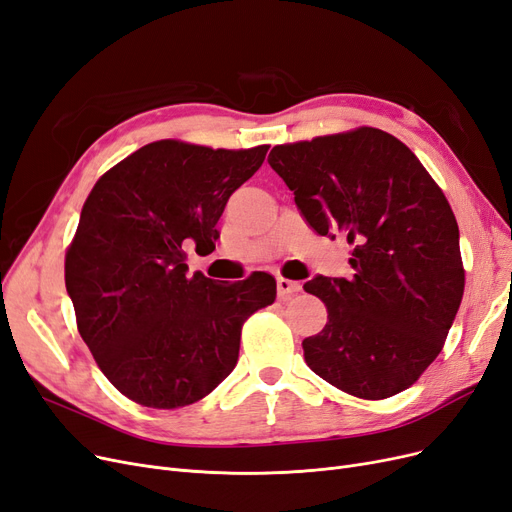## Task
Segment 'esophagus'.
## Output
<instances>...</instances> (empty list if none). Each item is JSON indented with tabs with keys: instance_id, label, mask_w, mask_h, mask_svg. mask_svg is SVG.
<instances>
[{
	"instance_id": "esophagus-1",
	"label": "esophagus",
	"mask_w": 512,
	"mask_h": 512,
	"mask_svg": "<svg viewBox=\"0 0 512 512\" xmlns=\"http://www.w3.org/2000/svg\"><path fill=\"white\" fill-rule=\"evenodd\" d=\"M276 288H278V297L280 299H288L293 297L301 291V284L299 282H293V280H286V278H278L276 280Z\"/></svg>"
}]
</instances>
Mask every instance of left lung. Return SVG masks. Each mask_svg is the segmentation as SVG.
<instances>
[{
  "label": "left lung",
  "mask_w": 512,
  "mask_h": 512,
  "mask_svg": "<svg viewBox=\"0 0 512 512\" xmlns=\"http://www.w3.org/2000/svg\"><path fill=\"white\" fill-rule=\"evenodd\" d=\"M268 163L311 228L351 244L349 280L303 286L328 309L303 341L307 366L362 399L408 389L439 355L464 293L448 198L406 144L374 127L274 146Z\"/></svg>",
  "instance_id": "obj_1"
}]
</instances>
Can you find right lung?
Wrapping results in <instances>:
<instances>
[{
	"label": "right lung",
	"instance_id": "1",
	"mask_svg": "<svg viewBox=\"0 0 512 512\" xmlns=\"http://www.w3.org/2000/svg\"><path fill=\"white\" fill-rule=\"evenodd\" d=\"M268 148L159 140L87 196L66 251V293L96 364L136 404L173 410L209 395L238 362L244 320L274 303L270 274L217 284L186 263L190 244L215 249L228 198Z\"/></svg>",
	"mask_w": 512,
	"mask_h": 512
}]
</instances>
